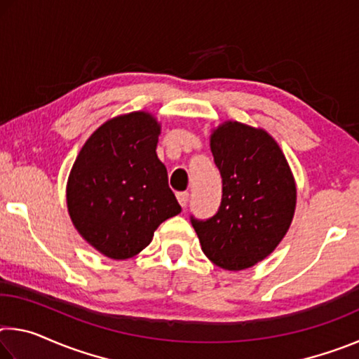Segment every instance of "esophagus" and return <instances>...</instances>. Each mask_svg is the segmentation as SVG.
Wrapping results in <instances>:
<instances>
[{
	"label": "esophagus",
	"mask_w": 359,
	"mask_h": 359,
	"mask_svg": "<svg viewBox=\"0 0 359 359\" xmlns=\"http://www.w3.org/2000/svg\"><path fill=\"white\" fill-rule=\"evenodd\" d=\"M188 198H190V194H188L187 191H180V193H177V201H179V204L182 205V208H187V204H188Z\"/></svg>",
	"instance_id": "esophagus-1"
}]
</instances>
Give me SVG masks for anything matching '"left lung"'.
<instances>
[{"label": "left lung", "instance_id": "8db88e82", "mask_svg": "<svg viewBox=\"0 0 359 359\" xmlns=\"http://www.w3.org/2000/svg\"><path fill=\"white\" fill-rule=\"evenodd\" d=\"M222 175L217 214L191 224L212 263L242 271L276 250L293 220L296 184L287 158L264 130L224 121L210 136Z\"/></svg>", "mask_w": 359, "mask_h": 359}]
</instances>
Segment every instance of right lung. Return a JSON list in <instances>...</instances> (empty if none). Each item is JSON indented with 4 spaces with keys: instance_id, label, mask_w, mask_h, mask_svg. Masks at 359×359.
Listing matches in <instances>:
<instances>
[{
    "instance_id": "obj_1",
    "label": "right lung",
    "mask_w": 359,
    "mask_h": 359,
    "mask_svg": "<svg viewBox=\"0 0 359 359\" xmlns=\"http://www.w3.org/2000/svg\"><path fill=\"white\" fill-rule=\"evenodd\" d=\"M160 123L149 112L107 120L79 151L66 203L79 234L100 253L126 259L147 247L155 229L182 208L158 160Z\"/></svg>"
}]
</instances>
